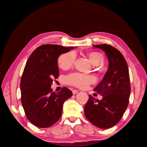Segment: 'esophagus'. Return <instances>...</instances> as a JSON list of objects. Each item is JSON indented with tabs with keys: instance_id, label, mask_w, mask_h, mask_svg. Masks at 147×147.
Returning a JSON list of instances; mask_svg holds the SVG:
<instances>
[{
	"instance_id": "34e87169",
	"label": "esophagus",
	"mask_w": 147,
	"mask_h": 147,
	"mask_svg": "<svg viewBox=\"0 0 147 147\" xmlns=\"http://www.w3.org/2000/svg\"><path fill=\"white\" fill-rule=\"evenodd\" d=\"M72 92H73V94H77V93L78 92V91L77 90H73V91H72Z\"/></svg>"
}]
</instances>
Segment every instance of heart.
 <instances>
[{
  "label": "heart",
  "mask_w": 147,
  "mask_h": 147,
  "mask_svg": "<svg viewBox=\"0 0 147 147\" xmlns=\"http://www.w3.org/2000/svg\"><path fill=\"white\" fill-rule=\"evenodd\" d=\"M90 62L92 65H99L103 63V56L98 52H91L87 54ZM76 59V54L73 51L68 52L61 55L58 59V63L62 69H67L73 65ZM66 81L70 84L79 88H84L88 85L95 82L94 77L78 73H71L66 77Z\"/></svg>",
  "instance_id": "heart-1"
}]
</instances>
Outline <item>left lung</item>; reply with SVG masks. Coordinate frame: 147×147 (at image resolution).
I'll return each mask as SVG.
<instances>
[{
    "mask_svg": "<svg viewBox=\"0 0 147 147\" xmlns=\"http://www.w3.org/2000/svg\"><path fill=\"white\" fill-rule=\"evenodd\" d=\"M105 52L109 67L103 79L94 90L102 96L101 100L89 95L84 107L85 116L100 129H109L121 119L129 104L130 85L126 60L116 48L108 44L94 45Z\"/></svg>",
    "mask_w": 147,
    "mask_h": 147,
    "instance_id": "obj_1",
    "label": "left lung"
}]
</instances>
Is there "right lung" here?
Masks as SVG:
<instances>
[{
	"label": "right lung",
	"mask_w": 147,
	"mask_h": 147,
	"mask_svg": "<svg viewBox=\"0 0 147 147\" xmlns=\"http://www.w3.org/2000/svg\"><path fill=\"white\" fill-rule=\"evenodd\" d=\"M74 47L46 44L38 47L28 58L20 81L21 101L29 121L36 127L47 128L60 118L63 103L73 93L63 87L59 92L51 88L58 78V58Z\"/></svg>",
	"instance_id": "obj_1"
}]
</instances>
